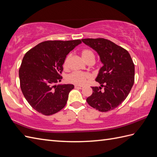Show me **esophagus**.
Instances as JSON below:
<instances>
[{"label": "esophagus", "instance_id": "esophagus-1", "mask_svg": "<svg viewBox=\"0 0 157 157\" xmlns=\"http://www.w3.org/2000/svg\"><path fill=\"white\" fill-rule=\"evenodd\" d=\"M75 87L76 89H83V86H78V85H75Z\"/></svg>", "mask_w": 157, "mask_h": 157}]
</instances>
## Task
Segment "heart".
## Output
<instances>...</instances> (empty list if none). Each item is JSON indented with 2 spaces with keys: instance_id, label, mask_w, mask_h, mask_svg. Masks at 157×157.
Instances as JSON below:
<instances>
[{
  "instance_id": "b5f03b06",
  "label": "heart",
  "mask_w": 157,
  "mask_h": 157,
  "mask_svg": "<svg viewBox=\"0 0 157 157\" xmlns=\"http://www.w3.org/2000/svg\"><path fill=\"white\" fill-rule=\"evenodd\" d=\"M82 59L85 60L86 63L89 62L90 60H94V55L93 51L89 49H85L82 51ZM71 58V55H68L64 60L63 67L67 68L68 66V62ZM90 78V76L85 73V72H72V73L68 75L67 77V82L74 84L76 85H84L86 82L87 80Z\"/></svg>"
}]
</instances>
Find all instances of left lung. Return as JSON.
Masks as SVG:
<instances>
[{
    "label": "left lung",
    "instance_id": "obj_1",
    "mask_svg": "<svg viewBox=\"0 0 157 157\" xmlns=\"http://www.w3.org/2000/svg\"><path fill=\"white\" fill-rule=\"evenodd\" d=\"M82 41L98 53L103 64L95 79L101 86L92 87L93 94L86 101L98 111H110L121 105L131 91L135 81V64L127 50L109 40L99 38Z\"/></svg>",
    "mask_w": 157,
    "mask_h": 157
}]
</instances>
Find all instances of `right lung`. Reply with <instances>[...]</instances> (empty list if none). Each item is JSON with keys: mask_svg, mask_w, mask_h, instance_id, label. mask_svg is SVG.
I'll use <instances>...</instances> for the list:
<instances>
[{"mask_svg": "<svg viewBox=\"0 0 157 157\" xmlns=\"http://www.w3.org/2000/svg\"><path fill=\"white\" fill-rule=\"evenodd\" d=\"M81 40H47L26 53L19 68L21 89L29 105L44 115L58 113L65 106L74 85L60 82L67 55Z\"/></svg>", "mask_w": 157, "mask_h": 157, "instance_id": "1", "label": "right lung"}]
</instances>
